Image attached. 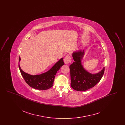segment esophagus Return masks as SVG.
<instances>
[{
	"instance_id": "obj_1",
	"label": "esophagus",
	"mask_w": 125,
	"mask_h": 125,
	"mask_svg": "<svg viewBox=\"0 0 125 125\" xmlns=\"http://www.w3.org/2000/svg\"><path fill=\"white\" fill-rule=\"evenodd\" d=\"M64 61L65 62V64L66 65L68 64L69 63H70L71 62V57L69 55H66L64 58Z\"/></svg>"
}]
</instances>
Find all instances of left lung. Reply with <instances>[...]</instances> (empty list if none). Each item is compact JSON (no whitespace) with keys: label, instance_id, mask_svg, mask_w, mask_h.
I'll use <instances>...</instances> for the list:
<instances>
[{"label":"left lung","instance_id":"obj_1","mask_svg":"<svg viewBox=\"0 0 125 125\" xmlns=\"http://www.w3.org/2000/svg\"><path fill=\"white\" fill-rule=\"evenodd\" d=\"M84 54V51L74 52L72 54L74 62L69 66L71 86L77 91H83L94 87L99 82L104 72L105 67L95 74H91L84 69L81 60Z\"/></svg>","mask_w":125,"mask_h":125}]
</instances>
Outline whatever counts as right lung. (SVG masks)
<instances>
[{
  "label": "right lung",
  "mask_w": 125,
  "mask_h": 125,
  "mask_svg": "<svg viewBox=\"0 0 125 125\" xmlns=\"http://www.w3.org/2000/svg\"><path fill=\"white\" fill-rule=\"evenodd\" d=\"M21 60L20 57L19 59V68L21 73L24 78L26 83L30 87L39 90H46L52 87L55 75L60 68L64 65L63 59L59 60L48 71L40 75H31L24 72L20 67L19 62Z\"/></svg>",
  "instance_id": "add662e5"
}]
</instances>
